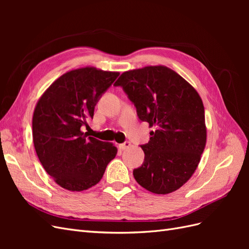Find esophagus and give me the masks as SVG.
Listing matches in <instances>:
<instances>
[{
  "mask_svg": "<svg viewBox=\"0 0 249 249\" xmlns=\"http://www.w3.org/2000/svg\"><path fill=\"white\" fill-rule=\"evenodd\" d=\"M129 146H131V142H130V141H124V143H120V144L118 145V147H119L120 150H124V149H126Z\"/></svg>",
  "mask_w": 249,
  "mask_h": 249,
  "instance_id": "1",
  "label": "esophagus"
}]
</instances>
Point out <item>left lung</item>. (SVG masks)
<instances>
[{
	"label": "left lung",
	"instance_id": "8db88e82",
	"mask_svg": "<svg viewBox=\"0 0 249 249\" xmlns=\"http://www.w3.org/2000/svg\"><path fill=\"white\" fill-rule=\"evenodd\" d=\"M136 108L141 122L155 126L140 145L144 161L133 170L137 183L156 194L178 190L191 178L205 149V108L189 83L166 66L124 72L115 82Z\"/></svg>",
	"mask_w": 249,
	"mask_h": 249
}]
</instances>
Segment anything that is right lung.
Returning <instances> with one entry per match:
<instances>
[{"label":"right lung","mask_w":249,"mask_h":249,"mask_svg":"<svg viewBox=\"0 0 249 249\" xmlns=\"http://www.w3.org/2000/svg\"><path fill=\"white\" fill-rule=\"evenodd\" d=\"M119 72L94 67L71 71L42 94L33 114V142L48 175L64 189L83 191L100 182L117 148L83 133Z\"/></svg>","instance_id":"obj_1"}]
</instances>
